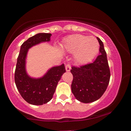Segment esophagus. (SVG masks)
Masks as SVG:
<instances>
[{
  "label": "esophagus",
  "mask_w": 131,
  "mask_h": 131,
  "mask_svg": "<svg viewBox=\"0 0 131 131\" xmlns=\"http://www.w3.org/2000/svg\"><path fill=\"white\" fill-rule=\"evenodd\" d=\"M65 69H66V71H70L71 70V67L70 64H67L65 67Z\"/></svg>",
  "instance_id": "34e87169"
}]
</instances>
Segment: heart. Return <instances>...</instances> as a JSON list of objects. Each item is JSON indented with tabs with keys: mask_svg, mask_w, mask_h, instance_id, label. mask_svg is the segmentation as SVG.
I'll return each mask as SVG.
<instances>
[{
	"mask_svg": "<svg viewBox=\"0 0 131 131\" xmlns=\"http://www.w3.org/2000/svg\"><path fill=\"white\" fill-rule=\"evenodd\" d=\"M63 47L67 51L74 53L75 60L79 64L90 62L99 50V42L95 37L75 34L68 37Z\"/></svg>",
	"mask_w": 131,
	"mask_h": 131,
	"instance_id": "1",
	"label": "heart"
}]
</instances>
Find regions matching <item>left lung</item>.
<instances>
[{
    "label": "left lung",
    "mask_w": 131,
    "mask_h": 131,
    "mask_svg": "<svg viewBox=\"0 0 131 131\" xmlns=\"http://www.w3.org/2000/svg\"><path fill=\"white\" fill-rule=\"evenodd\" d=\"M100 44V55L93 63L73 67L71 91L75 98L82 103L95 102L104 94L109 84L110 71L106 53L102 41L97 37Z\"/></svg>",
    "instance_id": "left-lung-1"
}]
</instances>
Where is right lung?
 <instances>
[{
  "mask_svg": "<svg viewBox=\"0 0 131 131\" xmlns=\"http://www.w3.org/2000/svg\"><path fill=\"white\" fill-rule=\"evenodd\" d=\"M50 33H38L23 43L17 58L15 82L18 91L28 103L42 105L49 102L53 97L58 81L66 72L64 64L51 68L40 78H31L26 71V58L31 47L50 40Z\"/></svg>",
  "mask_w": 131,
  "mask_h": 131,
  "instance_id": "add662e5",
  "label": "right lung"
}]
</instances>
